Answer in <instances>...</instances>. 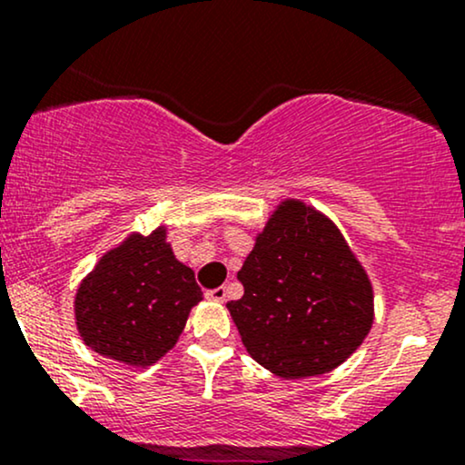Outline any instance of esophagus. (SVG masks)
Wrapping results in <instances>:
<instances>
[{"label":"esophagus","instance_id":"obj_1","mask_svg":"<svg viewBox=\"0 0 465 465\" xmlns=\"http://www.w3.org/2000/svg\"><path fill=\"white\" fill-rule=\"evenodd\" d=\"M205 297L212 302H225L227 300V288L225 286H218V288H210L205 291Z\"/></svg>","mask_w":465,"mask_h":465}]
</instances>
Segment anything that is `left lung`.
Segmentation results:
<instances>
[{"mask_svg": "<svg viewBox=\"0 0 465 465\" xmlns=\"http://www.w3.org/2000/svg\"><path fill=\"white\" fill-rule=\"evenodd\" d=\"M229 302L244 348L282 378L339 367L371 328L373 292L334 223L300 201L282 203L238 271Z\"/></svg>", "mask_w": 465, "mask_h": 465, "instance_id": "obj_1", "label": "left lung"}]
</instances>
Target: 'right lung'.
Wrapping results in <instances>:
<instances>
[{
  "instance_id": "1",
  "label": "right lung",
  "mask_w": 465,
  "mask_h": 465,
  "mask_svg": "<svg viewBox=\"0 0 465 465\" xmlns=\"http://www.w3.org/2000/svg\"><path fill=\"white\" fill-rule=\"evenodd\" d=\"M203 300L194 271L165 244V232L131 236L109 251L76 292V325L98 354L133 367L153 365L177 343Z\"/></svg>"
}]
</instances>
